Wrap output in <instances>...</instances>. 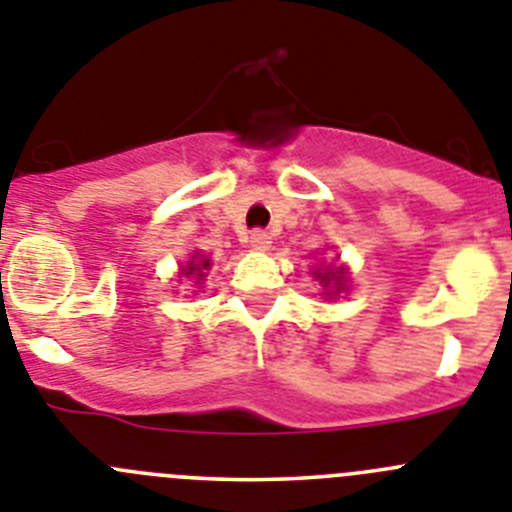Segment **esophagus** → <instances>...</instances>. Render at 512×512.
I'll use <instances>...</instances> for the list:
<instances>
[{"mask_svg":"<svg viewBox=\"0 0 512 512\" xmlns=\"http://www.w3.org/2000/svg\"><path fill=\"white\" fill-rule=\"evenodd\" d=\"M250 245L255 247V250H267V247H270V234H267L265 229H252Z\"/></svg>","mask_w":512,"mask_h":512,"instance_id":"1","label":"esophagus"}]
</instances>
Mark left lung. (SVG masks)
<instances>
[{"instance_id":"8db88e82","label":"left lung","mask_w":512,"mask_h":512,"mask_svg":"<svg viewBox=\"0 0 512 512\" xmlns=\"http://www.w3.org/2000/svg\"><path fill=\"white\" fill-rule=\"evenodd\" d=\"M319 275L321 280H324V285H336V290L342 288L344 285V278L339 273H334V270H331V267H326V273H316Z\"/></svg>"}]
</instances>
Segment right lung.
<instances>
[{"mask_svg": "<svg viewBox=\"0 0 512 512\" xmlns=\"http://www.w3.org/2000/svg\"><path fill=\"white\" fill-rule=\"evenodd\" d=\"M206 267H209V260H204L201 265H196V260H191L186 267V275H199V278H204Z\"/></svg>", "mask_w": 512, "mask_h": 512, "instance_id": "1", "label": "right lung"}]
</instances>
